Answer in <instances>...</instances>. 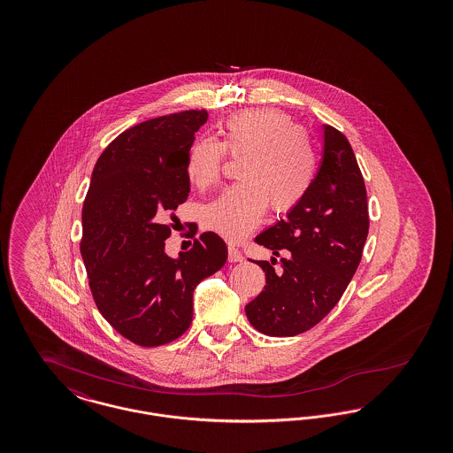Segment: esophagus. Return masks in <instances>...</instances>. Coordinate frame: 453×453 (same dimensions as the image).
<instances>
[{
    "label": "esophagus",
    "instance_id": "esophagus-1",
    "mask_svg": "<svg viewBox=\"0 0 453 453\" xmlns=\"http://www.w3.org/2000/svg\"><path fill=\"white\" fill-rule=\"evenodd\" d=\"M227 259L231 261V263H237V261H242V255H241V251L234 248V246H229V255H227Z\"/></svg>",
    "mask_w": 453,
    "mask_h": 453
}]
</instances>
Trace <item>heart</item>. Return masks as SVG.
Wrapping results in <instances>:
<instances>
[{"mask_svg":"<svg viewBox=\"0 0 453 453\" xmlns=\"http://www.w3.org/2000/svg\"><path fill=\"white\" fill-rule=\"evenodd\" d=\"M222 142L196 141L188 152L187 174L198 188L217 183L226 150L244 156L239 183L214 198L203 211L205 226L237 241L253 231L268 203L275 212L294 209L316 174V152L309 137L280 110L237 111L222 126Z\"/></svg>","mask_w":453,"mask_h":453,"instance_id":"1","label":"heart"}]
</instances>
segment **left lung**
Wrapping results in <instances>:
<instances>
[{
	"mask_svg": "<svg viewBox=\"0 0 453 453\" xmlns=\"http://www.w3.org/2000/svg\"><path fill=\"white\" fill-rule=\"evenodd\" d=\"M368 234L364 176L340 130L324 126L323 159L307 194L257 236L280 258L257 261L266 275L265 290L244 311L268 336H296L319 323L342 299L353 279Z\"/></svg>",
	"mask_w": 453,
	"mask_h": 453,
	"instance_id": "8db88e82",
	"label": "left lung"
}]
</instances>
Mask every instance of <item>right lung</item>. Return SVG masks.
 <instances>
[{
	"label": "right lung",
	"mask_w": 453,
	"mask_h": 453,
	"mask_svg": "<svg viewBox=\"0 0 453 453\" xmlns=\"http://www.w3.org/2000/svg\"><path fill=\"white\" fill-rule=\"evenodd\" d=\"M207 119L187 110L141 122L108 144L91 173L81 212L89 288L102 316L135 345L180 338L194 318L195 287L227 259L211 231L176 258L165 251V219L190 194L187 159Z\"/></svg>",
	"instance_id": "obj_1"
}]
</instances>
